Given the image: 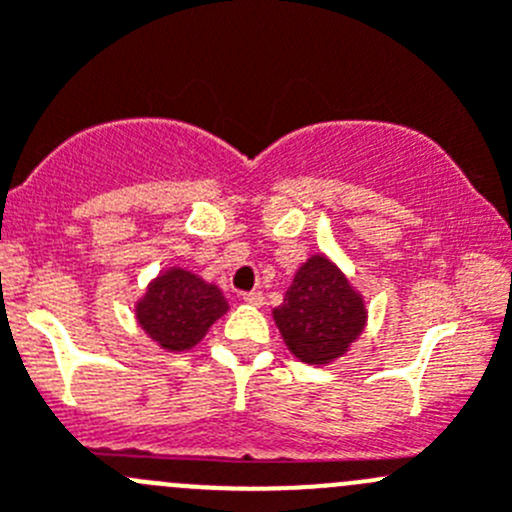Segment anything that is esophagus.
<instances>
[{
    "label": "esophagus",
    "mask_w": 512,
    "mask_h": 512,
    "mask_svg": "<svg viewBox=\"0 0 512 512\" xmlns=\"http://www.w3.org/2000/svg\"><path fill=\"white\" fill-rule=\"evenodd\" d=\"M242 302L252 304V307H262V304H265V297H262V292H245L242 294Z\"/></svg>",
    "instance_id": "1"
}]
</instances>
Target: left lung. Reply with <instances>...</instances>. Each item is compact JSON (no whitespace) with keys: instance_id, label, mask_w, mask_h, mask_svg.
<instances>
[{"instance_id":"left-lung-1","label":"left lung","mask_w":512,"mask_h":512,"mask_svg":"<svg viewBox=\"0 0 512 512\" xmlns=\"http://www.w3.org/2000/svg\"><path fill=\"white\" fill-rule=\"evenodd\" d=\"M287 349L304 364H332L366 327L364 297L327 255H312L272 312Z\"/></svg>"}]
</instances>
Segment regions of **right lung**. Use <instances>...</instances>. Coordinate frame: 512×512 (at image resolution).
<instances>
[{
    "label": "right lung",
    "instance_id": "obj_1",
    "mask_svg": "<svg viewBox=\"0 0 512 512\" xmlns=\"http://www.w3.org/2000/svg\"><path fill=\"white\" fill-rule=\"evenodd\" d=\"M225 312L223 289L183 267L160 272L136 302L138 324L165 352L193 349Z\"/></svg>",
    "mask_w": 512,
    "mask_h": 512
}]
</instances>
